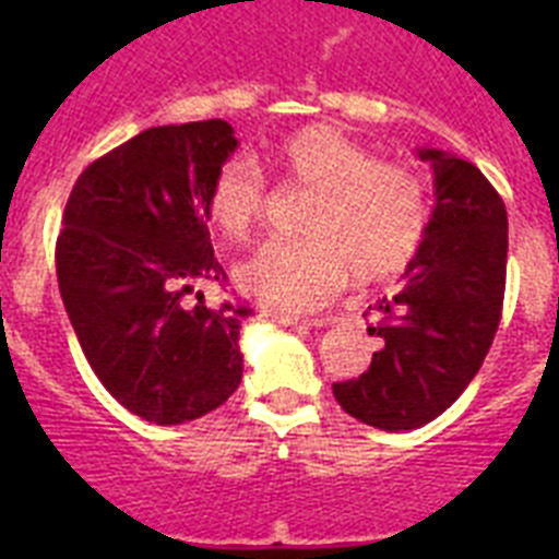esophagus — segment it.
Here are the masks:
<instances>
[{
  "label": "esophagus",
  "mask_w": 559,
  "mask_h": 559,
  "mask_svg": "<svg viewBox=\"0 0 559 559\" xmlns=\"http://www.w3.org/2000/svg\"><path fill=\"white\" fill-rule=\"evenodd\" d=\"M265 319H271V322L283 324V328H294V324H305V328H324V319H299V316H290V313H265Z\"/></svg>",
  "instance_id": "1"
}]
</instances>
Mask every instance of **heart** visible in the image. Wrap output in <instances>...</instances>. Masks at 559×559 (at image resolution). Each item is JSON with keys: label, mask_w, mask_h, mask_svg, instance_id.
Returning <instances> with one entry per match:
<instances>
[{"label": "heart", "mask_w": 559, "mask_h": 559, "mask_svg": "<svg viewBox=\"0 0 559 559\" xmlns=\"http://www.w3.org/2000/svg\"><path fill=\"white\" fill-rule=\"evenodd\" d=\"M276 167L316 190L302 240H271L240 269V285L260 302L288 310L322 308L353 276L380 283L417 257L431 224V199L417 173L378 162L341 128L313 122L274 151ZM265 212V187L243 156L212 173L204 215L215 231L243 243Z\"/></svg>", "instance_id": "b5f03b06"}]
</instances>
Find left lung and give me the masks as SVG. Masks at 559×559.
I'll return each instance as SVG.
<instances>
[{
    "mask_svg": "<svg viewBox=\"0 0 559 559\" xmlns=\"http://www.w3.org/2000/svg\"><path fill=\"white\" fill-rule=\"evenodd\" d=\"M433 173L428 235L403 288L374 305L383 347L364 374L333 383L338 406L380 431H414L456 403L481 369L501 322L507 206L484 173L453 153L423 147Z\"/></svg>",
    "mask_w": 559,
    "mask_h": 559,
    "instance_id": "1",
    "label": "left lung"
}]
</instances>
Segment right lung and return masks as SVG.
Listing matches in <instances>:
<instances>
[{"label":"right lung","mask_w":559,"mask_h":559,"mask_svg":"<svg viewBox=\"0 0 559 559\" xmlns=\"http://www.w3.org/2000/svg\"><path fill=\"white\" fill-rule=\"evenodd\" d=\"M237 140L229 122L159 126L81 173L56 243L58 288L88 367L120 406L156 426L224 406L243 378V305L224 285L204 192Z\"/></svg>","instance_id":"1"}]
</instances>
